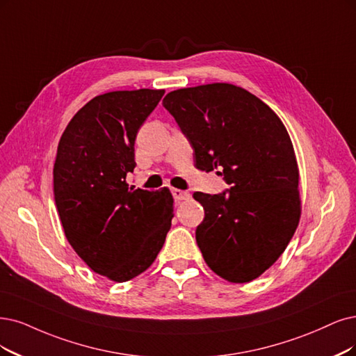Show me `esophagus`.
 <instances>
[{
	"instance_id": "34e87169",
	"label": "esophagus",
	"mask_w": 356,
	"mask_h": 356,
	"mask_svg": "<svg viewBox=\"0 0 356 356\" xmlns=\"http://www.w3.org/2000/svg\"><path fill=\"white\" fill-rule=\"evenodd\" d=\"M176 201H186L191 198V193L188 191H180V189H171Z\"/></svg>"
}]
</instances>
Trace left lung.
<instances>
[{
  "label": "left lung",
  "mask_w": 356,
  "mask_h": 356,
  "mask_svg": "<svg viewBox=\"0 0 356 356\" xmlns=\"http://www.w3.org/2000/svg\"><path fill=\"white\" fill-rule=\"evenodd\" d=\"M164 108L193 149L195 165L230 189L195 192L205 211L196 243L208 267L232 283L251 282L283 254L300 216L299 171L287 130L243 88L211 83L170 92Z\"/></svg>",
  "instance_id": "left-lung-1"
}]
</instances>
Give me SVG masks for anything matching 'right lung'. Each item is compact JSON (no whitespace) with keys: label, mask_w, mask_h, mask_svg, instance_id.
<instances>
[{"label":"right lung","mask_w":356,"mask_h":356,"mask_svg":"<svg viewBox=\"0 0 356 356\" xmlns=\"http://www.w3.org/2000/svg\"><path fill=\"white\" fill-rule=\"evenodd\" d=\"M164 95L160 89L98 95L65 127L54 164V200L69 243L95 273L127 282L161 251L173 196L129 188L138 130Z\"/></svg>","instance_id":"obj_1"}]
</instances>
